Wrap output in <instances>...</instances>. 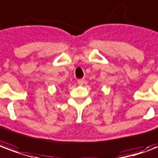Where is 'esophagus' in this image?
I'll return each instance as SVG.
<instances>
[{"label": "esophagus", "instance_id": "34e87169", "mask_svg": "<svg viewBox=\"0 0 158 158\" xmlns=\"http://www.w3.org/2000/svg\"><path fill=\"white\" fill-rule=\"evenodd\" d=\"M78 84H79V85H84V83H85V79H78Z\"/></svg>", "mask_w": 158, "mask_h": 158}]
</instances>
